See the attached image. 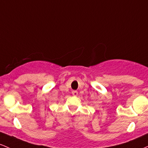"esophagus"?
Returning a JSON list of instances; mask_svg holds the SVG:
<instances>
[{
    "instance_id": "esophagus-1",
    "label": "esophagus",
    "mask_w": 148,
    "mask_h": 148,
    "mask_svg": "<svg viewBox=\"0 0 148 148\" xmlns=\"http://www.w3.org/2000/svg\"><path fill=\"white\" fill-rule=\"evenodd\" d=\"M72 94H73V95L74 96H77V94H78V92H77V91L74 90V91H73V92H72Z\"/></svg>"
}]
</instances>
